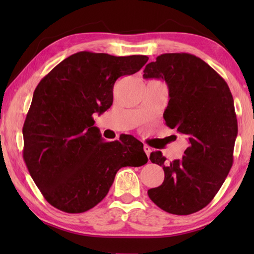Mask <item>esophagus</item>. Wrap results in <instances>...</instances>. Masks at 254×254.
<instances>
[{
	"mask_svg": "<svg viewBox=\"0 0 254 254\" xmlns=\"http://www.w3.org/2000/svg\"><path fill=\"white\" fill-rule=\"evenodd\" d=\"M144 152H145V154L147 155V157H149V154H150V152H152V149H150V147L149 146H147V145H144Z\"/></svg>",
	"mask_w": 254,
	"mask_h": 254,
	"instance_id": "1",
	"label": "esophagus"
}]
</instances>
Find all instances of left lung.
<instances>
[{
	"label": "left lung",
	"instance_id": "obj_1",
	"mask_svg": "<svg viewBox=\"0 0 254 254\" xmlns=\"http://www.w3.org/2000/svg\"><path fill=\"white\" fill-rule=\"evenodd\" d=\"M143 77L168 85L166 124L189 138L181 159L167 163L161 152L150 154V161L163 167L165 179L147 194L167 213H196L216 195L234 163L238 123L233 95L214 68L190 53L158 56L145 66Z\"/></svg>",
	"mask_w": 254,
	"mask_h": 254
}]
</instances>
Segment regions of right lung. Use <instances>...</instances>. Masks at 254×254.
<instances>
[{
    "mask_svg": "<svg viewBox=\"0 0 254 254\" xmlns=\"http://www.w3.org/2000/svg\"><path fill=\"white\" fill-rule=\"evenodd\" d=\"M147 61L146 56L80 51L38 84L23 127V157L53 207L84 213L104 199L119 169L147 163L143 143L132 135L104 141L93 118L111 107L116 80Z\"/></svg>",
    "mask_w": 254,
    "mask_h": 254,
    "instance_id": "right-lung-1",
    "label": "right lung"
}]
</instances>
